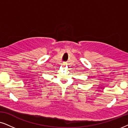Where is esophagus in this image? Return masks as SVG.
<instances>
[{
    "label": "esophagus",
    "instance_id": "1",
    "mask_svg": "<svg viewBox=\"0 0 128 128\" xmlns=\"http://www.w3.org/2000/svg\"><path fill=\"white\" fill-rule=\"evenodd\" d=\"M63 65H64V66H65V65H66V64H63Z\"/></svg>",
    "mask_w": 128,
    "mask_h": 128
}]
</instances>
